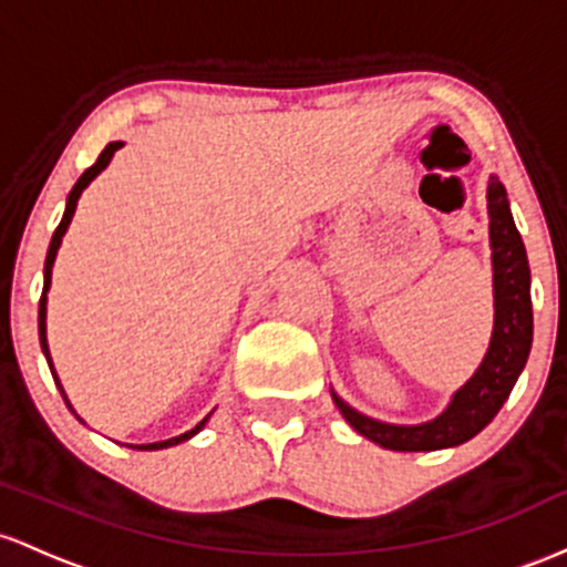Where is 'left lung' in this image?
<instances>
[{
	"label": "left lung",
	"mask_w": 567,
	"mask_h": 567,
	"mask_svg": "<svg viewBox=\"0 0 567 567\" xmlns=\"http://www.w3.org/2000/svg\"><path fill=\"white\" fill-rule=\"evenodd\" d=\"M487 212L495 289L493 340H489L485 361L476 369L474 378L455 393L447 410L436 421L423 425H388L361 415L332 393L342 417L380 447L421 453V450H442L468 442L498 415L523 372L533 342L530 267H527L523 235L508 208L506 189L495 176L487 187Z\"/></svg>",
	"instance_id": "8db88e82"
}]
</instances>
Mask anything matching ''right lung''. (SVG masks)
Instances as JSON below:
<instances>
[{
	"mask_svg": "<svg viewBox=\"0 0 567 567\" xmlns=\"http://www.w3.org/2000/svg\"><path fill=\"white\" fill-rule=\"evenodd\" d=\"M120 142H112V144H106L104 146V152H101L99 155V161H95L91 168L85 171V174L80 176L78 179V184H74L72 187V193H69V198H66V212H63V219H61V225L55 227V233H53V240H50V249H48V257H44V286H42V297H40V342H42V351H44V359H48V364H50V372H53V378H55V369H53V361H50V351H48V334H44V316H48V289H50V272H53V262H55V254H59V246H61V238H63V233H66V227H69V221H72V216H74V208H78V200H80V195H82V189L87 187V184H91L95 176L101 174V171L106 168V165H110V161H112V155L114 152L120 150ZM55 385H59V391H61V396H63V402H66V406L69 410H72V404H69V399H66V393H63V388H61V380L55 378ZM74 412V410H72ZM206 421L208 417H203V421L195 425L193 431H187V434H182V436H174V439H165V442H152V444H138V450H163V447H174V444H179V442H187L189 436H195L198 434V431L203 429V425H206Z\"/></svg>",
	"mask_w": 567,
	"mask_h": 567,
	"instance_id": "obj_1",
	"label": "right lung"
}]
</instances>
